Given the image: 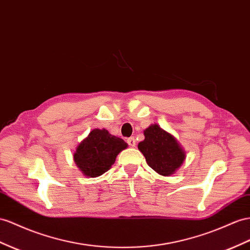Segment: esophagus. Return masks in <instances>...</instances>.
Wrapping results in <instances>:
<instances>
[{
	"label": "esophagus",
	"mask_w": 250,
	"mask_h": 250,
	"mask_svg": "<svg viewBox=\"0 0 250 250\" xmlns=\"http://www.w3.org/2000/svg\"><path fill=\"white\" fill-rule=\"evenodd\" d=\"M126 143H127V145H129V146H135V144H136L135 138H134V137L127 138L126 139Z\"/></svg>",
	"instance_id": "34e87169"
}]
</instances>
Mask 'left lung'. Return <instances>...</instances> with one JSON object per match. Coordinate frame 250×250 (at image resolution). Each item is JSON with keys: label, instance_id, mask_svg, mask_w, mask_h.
Returning <instances> with one entry per match:
<instances>
[{"label": "left lung", "instance_id": "8db88e82", "mask_svg": "<svg viewBox=\"0 0 250 250\" xmlns=\"http://www.w3.org/2000/svg\"><path fill=\"white\" fill-rule=\"evenodd\" d=\"M144 133L145 140L138 144V149L146 163L161 175L173 174L185 161V151L176 139L157 125H150Z\"/></svg>", "mask_w": 250, "mask_h": 250}]
</instances>
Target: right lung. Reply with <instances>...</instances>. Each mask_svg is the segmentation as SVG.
<instances>
[{
  "instance_id": "1",
  "label": "right lung",
  "mask_w": 250,
  "mask_h": 250,
  "mask_svg": "<svg viewBox=\"0 0 250 250\" xmlns=\"http://www.w3.org/2000/svg\"><path fill=\"white\" fill-rule=\"evenodd\" d=\"M126 146L123 139L111 135L106 130L95 129L78 146L74 161L83 174L96 177L110 169L116 156Z\"/></svg>"
}]
</instances>
